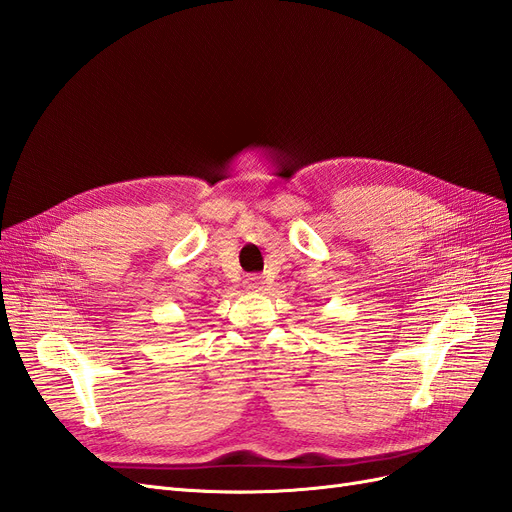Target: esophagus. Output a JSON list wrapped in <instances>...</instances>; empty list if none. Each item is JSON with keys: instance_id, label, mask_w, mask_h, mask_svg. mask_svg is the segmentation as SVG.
I'll use <instances>...</instances> for the list:
<instances>
[{"instance_id": "esophagus-1", "label": "esophagus", "mask_w": 512, "mask_h": 512, "mask_svg": "<svg viewBox=\"0 0 512 512\" xmlns=\"http://www.w3.org/2000/svg\"><path fill=\"white\" fill-rule=\"evenodd\" d=\"M245 288L256 292V290H260V288H262V280H260L258 275H247V277H245Z\"/></svg>"}]
</instances>
